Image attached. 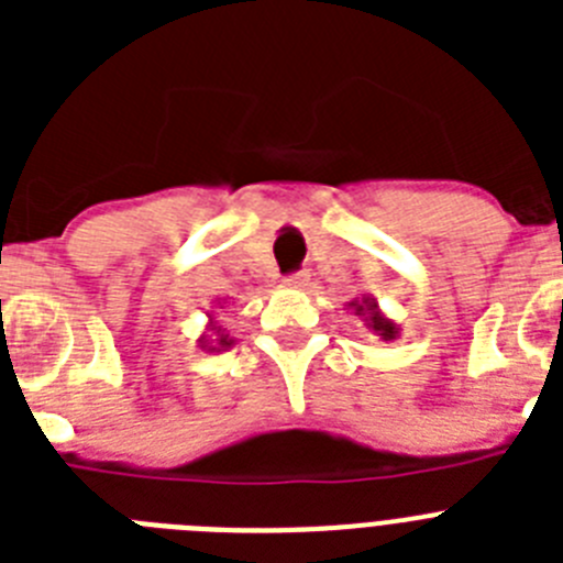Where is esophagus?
<instances>
[{"label": "esophagus", "mask_w": 563, "mask_h": 563, "mask_svg": "<svg viewBox=\"0 0 563 563\" xmlns=\"http://www.w3.org/2000/svg\"><path fill=\"white\" fill-rule=\"evenodd\" d=\"M285 285H287V287H305V285H307V273H305V271H301V273H292V276L285 278Z\"/></svg>", "instance_id": "1"}]
</instances>
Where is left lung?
Returning a JSON list of instances; mask_svg holds the SVG:
<instances>
[{"label": "left lung", "mask_w": 563, "mask_h": 563, "mask_svg": "<svg viewBox=\"0 0 563 563\" xmlns=\"http://www.w3.org/2000/svg\"><path fill=\"white\" fill-rule=\"evenodd\" d=\"M346 310L355 312V316L363 321V327H366L369 332H375L380 341H395V338H400V324L391 321V318L380 310L377 298L372 296L352 298V301H346Z\"/></svg>", "instance_id": "1"}]
</instances>
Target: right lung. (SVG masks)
<instances>
[{
    "label": "right lung",
    "mask_w": 563,
    "mask_h": 563,
    "mask_svg": "<svg viewBox=\"0 0 563 563\" xmlns=\"http://www.w3.org/2000/svg\"><path fill=\"white\" fill-rule=\"evenodd\" d=\"M217 305H225V301H217ZM233 343H236V338L228 335L225 330H222L220 324H217V318L208 312V324H206V332H202L200 338H197V346H200L202 352H225L231 350Z\"/></svg>",
    "instance_id": "right-lung-1"
}]
</instances>
